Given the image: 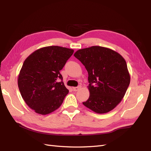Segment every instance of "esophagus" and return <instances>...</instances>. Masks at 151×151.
<instances>
[{
  "label": "esophagus",
  "mask_w": 151,
  "mask_h": 151,
  "mask_svg": "<svg viewBox=\"0 0 151 151\" xmlns=\"http://www.w3.org/2000/svg\"><path fill=\"white\" fill-rule=\"evenodd\" d=\"M81 86H79L78 87H74V88H72V89H73V90H74V91H77L81 89Z\"/></svg>",
  "instance_id": "1"
}]
</instances>
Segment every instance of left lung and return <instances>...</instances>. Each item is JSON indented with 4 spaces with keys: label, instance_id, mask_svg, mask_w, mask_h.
I'll use <instances>...</instances> for the list:
<instances>
[{
    "label": "left lung",
    "instance_id": "left-lung-1",
    "mask_svg": "<svg viewBox=\"0 0 151 151\" xmlns=\"http://www.w3.org/2000/svg\"><path fill=\"white\" fill-rule=\"evenodd\" d=\"M74 55L89 75L90 94L83 104L99 114L111 111L121 102L130 84L125 59L114 50L99 46L80 49Z\"/></svg>",
    "mask_w": 151,
    "mask_h": 151
}]
</instances>
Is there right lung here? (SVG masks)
Listing matches in <instances>:
<instances>
[{
  "mask_svg": "<svg viewBox=\"0 0 151 151\" xmlns=\"http://www.w3.org/2000/svg\"><path fill=\"white\" fill-rule=\"evenodd\" d=\"M74 50L58 46L41 48L26 58L17 84L24 101L38 114L45 115L61 106L68 93L61 70Z\"/></svg>",
  "mask_w": 151,
  "mask_h": 151,
  "instance_id": "add662e5",
  "label": "right lung"
}]
</instances>
